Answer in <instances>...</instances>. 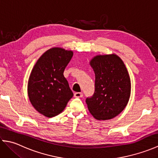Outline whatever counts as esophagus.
<instances>
[{
    "instance_id": "1",
    "label": "esophagus",
    "mask_w": 158,
    "mask_h": 158,
    "mask_svg": "<svg viewBox=\"0 0 158 158\" xmlns=\"http://www.w3.org/2000/svg\"><path fill=\"white\" fill-rule=\"evenodd\" d=\"M74 96L76 97V98H81L83 96V94L81 92H75L74 94Z\"/></svg>"
}]
</instances>
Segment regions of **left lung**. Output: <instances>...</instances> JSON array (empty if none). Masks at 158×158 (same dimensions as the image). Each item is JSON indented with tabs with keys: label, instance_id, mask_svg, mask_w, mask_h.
<instances>
[{
	"label": "left lung",
	"instance_id": "8db88e82",
	"mask_svg": "<svg viewBox=\"0 0 158 158\" xmlns=\"http://www.w3.org/2000/svg\"><path fill=\"white\" fill-rule=\"evenodd\" d=\"M90 65L95 73V90L85 100L89 112L96 119L114 118L130 98L131 83L126 67L115 54L97 56Z\"/></svg>",
	"mask_w": 158,
	"mask_h": 158
}]
</instances>
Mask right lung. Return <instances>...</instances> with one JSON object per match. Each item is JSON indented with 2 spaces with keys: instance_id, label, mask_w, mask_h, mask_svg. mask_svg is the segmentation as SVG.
<instances>
[{
  "instance_id": "right-lung-1",
  "label": "right lung",
  "mask_w": 158,
  "mask_h": 158,
  "mask_svg": "<svg viewBox=\"0 0 158 158\" xmlns=\"http://www.w3.org/2000/svg\"><path fill=\"white\" fill-rule=\"evenodd\" d=\"M72 51L54 48L40 57L29 77L28 93L35 109L48 117L58 115L73 96L64 71Z\"/></svg>"
}]
</instances>
